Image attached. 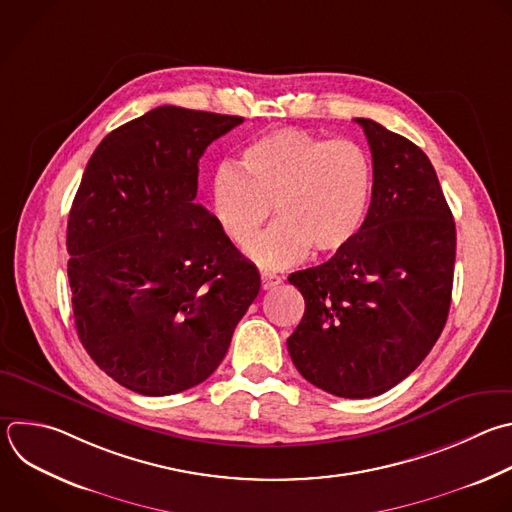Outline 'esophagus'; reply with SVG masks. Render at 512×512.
I'll list each match as a JSON object with an SVG mask.
<instances>
[{
	"instance_id": "34e87169",
	"label": "esophagus",
	"mask_w": 512,
	"mask_h": 512,
	"mask_svg": "<svg viewBox=\"0 0 512 512\" xmlns=\"http://www.w3.org/2000/svg\"><path fill=\"white\" fill-rule=\"evenodd\" d=\"M281 283H283V277H279L275 273H269V271L261 273V287L263 289H273V287H277Z\"/></svg>"
}]
</instances>
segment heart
<instances>
[{
  "label": "heart",
  "instance_id": "1",
  "mask_svg": "<svg viewBox=\"0 0 512 512\" xmlns=\"http://www.w3.org/2000/svg\"><path fill=\"white\" fill-rule=\"evenodd\" d=\"M211 195L219 227L239 249L255 243L273 205L279 221L253 257L265 267H285L309 249L333 255L354 241L372 197V164L352 140L285 126L251 140L239 168L223 162Z\"/></svg>",
  "mask_w": 512,
  "mask_h": 512
}]
</instances>
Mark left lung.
Listing matches in <instances>:
<instances>
[{"instance_id":"obj_1","label":"left lung","mask_w":512,"mask_h":512,"mask_svg":"<svg viewBox=\"0 0 512 512\" xmlns=\"http://www.w3.org/2000/svg\"><path fill=\"white\" fill-rule=\"evenodd\" d=\"M374 164L354 241L289 283L305 313L287 339L297 372L339 398H372L408 378L440 337L452 295L456 227L436 170L408 138L356 118Z\"/></svg>"}]
</instances>
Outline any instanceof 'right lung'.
<instances>
[{
	"instance_id": "right-lung-1",
	"label": "right lung",
	"mask_w": 512,
	"mask_h": 512,
	"mask_svg": "<svg viewBox=\"0 0 512 512\" xmlns=\"http://www.w3.org/2000/svg\"><path fill=\"white\" fill-rule=\"evenodd\" d=\"M241 122L158 106L112 130L86 164L66 235L76 331L136 394L205 382L259 293L257 267L195 203L199 158Z\"/></svg>"
}]
</instances>
